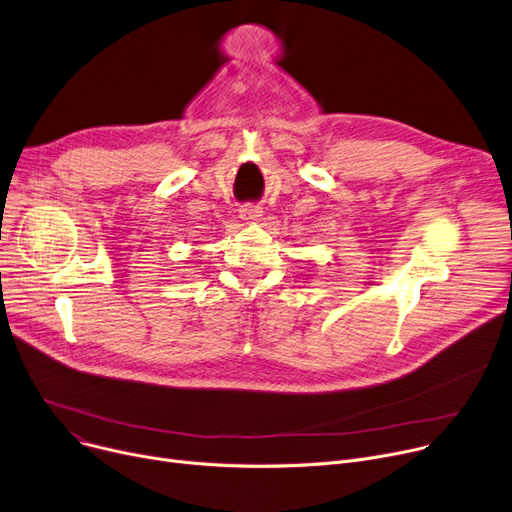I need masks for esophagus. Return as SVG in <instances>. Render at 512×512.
Returning <instances> with one entry per match:
<instances>
[{
    "label": "esophagus",
    "mask_w": 512,
    "mask_h": 512,
    "mask_svg": "<svg viewBox=\"0 0 512 512\" xmlns=\"http://www.w3.org/2000/svg\"><path fill=\"white\" fill-rule=\"evenodd\" d=\"M238 212H241V218L245 222H255L263 216V210L259 206H255V203H247V206H241V210H238Z\"/></svg>",
    "instance_id": "obj_1"
}]
</instances>
